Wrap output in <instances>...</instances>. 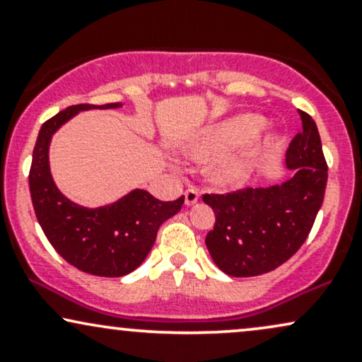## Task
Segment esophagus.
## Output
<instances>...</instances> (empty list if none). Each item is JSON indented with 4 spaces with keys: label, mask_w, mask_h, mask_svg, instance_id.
I'll use <instances>...</instances> for the list:
<instances>
[{
    "label": "esophagus",
    "mask_w": 362,
    "mask_h": 362,
    "mask_svg": "<svg viewBox=\"0 0 362 362\" xmlns=\"http://www.w3.org/2000/svg\"><path fill=\"white\" fill-rule=\"evenodd\" d=\"M197 201H199V192H197V190H194V189L185 190V194H184L185 206H194Z\"/></svg>",
    "instance_id": "34e87169"
}]
</instances>
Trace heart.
I'll return each mask as SVG.
<instances>
[{"label": "heart", "instance_id": "heart-1", "mask_svg": "<svg viewBox=\"0 0 362 362\" xmlns=\"http://www.w3.org/2000/svg\"><path fill=\"white\" fill-rule=\"evenodd\" d=\"M265 120L257 114H242L216 122L199 132L195 138L187 141L184 151L195 160H209L216 155L228 151L235 144L242 143L248 136L255 134L264 127ZM279 144L277 134H269L262 143L252 144L243 151L233 153L218 160L207 172L211 184L219 189L233 190L247 185L255 175L262 156L269 155Z\"/></svg>", "mask_w": 362, "mask_h": 362}]
</instances>
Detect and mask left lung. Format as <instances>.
Returning a JSON list of instances; mask_svg holds the SVG:
<instances>
[{"label": "left lung", "mask_w": 362, "mask_h": 362, "mask_svg": "<svg viewBox=\"0 0 362 362\" xmlns=\"http://www.w3.org/2000/svg\"><path fill=\"white\" fill-rule=\"evenodd\" d=\"M303 131L286 153L289 175L281 184L204 195L216 214L206 247L231 277L271 272L305 243L323 202L327 163L315 120L300 112Z\"/></svg>", "instance_id": "obj_1"}]
</instances>
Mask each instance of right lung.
<instances>
[{
	"instance_id": "obj_1",
	"label": "right lung",
	"mask_w": 362,
	"mask_h": 362,
	"mask_svg": "<svg viewBox=\"0 0 362 362\" xmlns=\"http://www.w3.org/2000/svg\"><path fill=\"white\" fill-rule=\"evenodd\" d=\"M122 107L124 102L73 105L44 122L28 177L37 221L56 252L80 271L102 277H122L138 269L155 245L158 228L184 204V197L161 202L148 190L132 189L110 204L86 207L56 185L49 163L52 136L80 112Z\"/></svg>"
}]
</instances>
